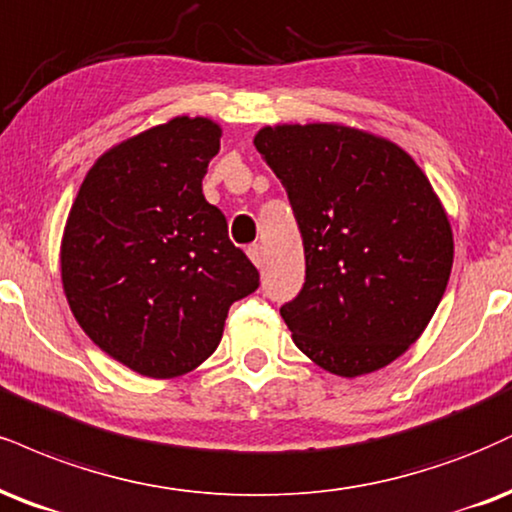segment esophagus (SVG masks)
Here are the masks:
<instances>
[{
	"label": "esophagus",
	"mask_w": 512,
	"mask_h": 512,
	"mask_svg": "<svg viewBox=\"0 0 512 512\" xmlns=\"http://www.w3.org/2000/svg\"><path fill=\"white\" fill-rule=\"evenodd\" d=\"M248 257L252 260V264H255L257 269H262L264 267V248L262 245H250L248 248Z\"/></svg>",
	"instance_id": "obj_1"
}]
</instances>
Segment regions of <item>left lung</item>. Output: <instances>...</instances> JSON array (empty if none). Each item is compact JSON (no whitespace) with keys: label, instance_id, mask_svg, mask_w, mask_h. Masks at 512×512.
<instances>
[{"label":"left lung","instance_id":"8db88e82","mask_svg":"<svg viewBox=\"0 0 512 512\" xmlns=\"http://www.w3.org/2000/svg\"><path fill=\"white\" fill-rule=\"evenodd\" d=\"M281 178L305 248V283L281 307L293 343L338 377L408 350L439 307L453 231L403 147L343 123H281L255 135Z\"/></svg>","mask_w":512,"mask_h":512}]
</instances>
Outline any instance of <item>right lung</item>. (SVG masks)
<instances>
[{"mask_svg":"<svg viewBox=\"0 0 512 512\" xmlns=\"http://www.w3.org/2000/svg\"><path fill=\"white\" fill-rule=\"evenodd\" d=\"M221 128L176 116L114 145L85 174L61 238L66 300L95 346L171 379L214 353L260 272L202 195Z\"/></svg>","mask_w":512,"mask_h":512,"instance_id":"obj_1","label":"right lung"}]
</instances>
